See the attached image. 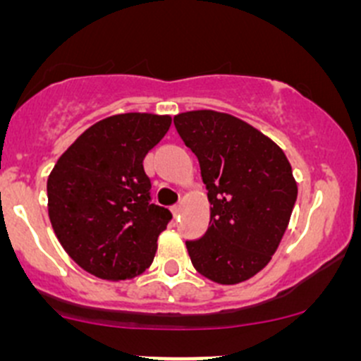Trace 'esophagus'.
I'll list each match as a JSON object with an SVG mask.
<instances>
[{
  "label": "esophagus",
  "instance_id": "obj_1",
  "mask_svg": "<svg viewBox=\"0 0 361 361\" xmlns=\"http://www.w3.org/2000/svg\"><path fill=\"white\" fill-rule=\"evenodd\" d=\"M171 213H173L174 216H178V214L181 213V204H176V206L171 207Z\"/></svg>",
  "mask_w": 361,
  "mask_h": 361
}]
</instances>
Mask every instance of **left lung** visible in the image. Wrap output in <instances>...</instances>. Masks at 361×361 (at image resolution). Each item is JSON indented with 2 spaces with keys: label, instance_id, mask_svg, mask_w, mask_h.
<instances>
[{
  "label": "left lung",
  "instance_id": "1",
  "mask_svg": "<svg viewBox=\"0 0 361 361\" xmlns=\"http://www.w3.org/2000/svg\"><path fill=\"white\" fill-rule=\"evenodd\" d=\"M174 127L195 154L209 201V227L187 241L195 271L238 285L271 262L288 227L297 181L285 152L228 113H178Z\"/></svg>",
  "mask_w": 361,
  "mask_h": 361
}]
</instances>
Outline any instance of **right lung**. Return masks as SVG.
Segmentation results:
<instances>
[{
    "instance_id": "obj_1",
    "label": "right lung",
    "mask_w": 361,
    "mask_h": 361,
    "mask_svg": "<svg viewBox=\"0 0 361 361\" xmlns=\"http://www.w3.org/2000/svg\"><path fill=\"white\" fill-rule=\"evenodd\" d=\"M169 115L120 113L90 126L47 181L49 216L64 251L89 274L133 279L152 265L171 211L150 204L143 160Z\"/></svg>"
}]
</instances>
